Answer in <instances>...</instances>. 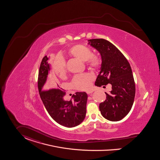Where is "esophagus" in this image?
<instances>
[{"mask_svg": "<svg viewBox=\"0 0 160 160\" xmlns=\"http://www.w3.org/2000/svg\"><path fill=\"white\" fill-rule=\"evenodd\" d=\"M93 92L92 90H88V91L87 92V95H91Z\"/></svg>", "mask_w": 160, "mask_h": 160, "instance_id": "obj_1", "label": "esophagus"}]
</instances>
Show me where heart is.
I'll list each match as a JSON object with an SVG mask.
<instances>
[{
  "mask_svg": "<svg viewBox=\"0 0 160 160\" xmlns=\"http://www.w3.org/2000/svg\"><path fill=\"white\" fill-rule=\"evenodd\" d=\"M67 54L70 57L83 61L85 65L93 70H99L103 64L102 56L99 53H93L90 48L81 44L70 47L67 52ZM54 73L59 78H63L67 73V65L64 59L58 57L54 62L53 65ZM94 76L90 73H84L76 75L72 80V84L75 89L84 90L89 88Z\"/></svg>",
  "mask_w": 160,
  "mask_h": 160,
  "instance_id": "1",
  "label": "heart"
}]
</instances>
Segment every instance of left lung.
Returning a JSON list of instances; mask_svg holds the SVG:
<instances>
[{
	"label": "left lung",
	"instance_id": "left-lung-1",
	"mask_svg": "<svg viewBox=\"0 0 160 160\" xmlns=\"http://www.w3.org/2000/svg\"><path fill=\"white\" fill-rule=\"evenodd\" d=\"M88 41L103 59L95 85H112L110 93L106 92V101L99 104V110L107 119L119 121L128 115L134 101L135 84L131 67L124 54L113 43L104 39H92Z\"/></svg>",
	"mask_w": 160,
	"mask_h": 160
}]
</instances>
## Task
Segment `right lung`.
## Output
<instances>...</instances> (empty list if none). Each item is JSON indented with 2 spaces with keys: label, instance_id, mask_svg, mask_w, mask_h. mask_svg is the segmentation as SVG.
Listing matches in <instances>:
<instances>
[{
  "label": "right lung",
  "instance_id": "right-lung-1",
  "mask_svg": "<svg viewBox=\"0 0 160 160\" xmlns=\"http://www.w3.org/2000/svg\"><path fill=\"white\" fill-rule=\"evenodd\" d=\"M48 58H43L38 74V90L43 105L50 117L58 124L73 128L80 124L84 119L88 96L85 92H76L73 95L74 100L66 101L64 99L66 92L59 88H45L54 86L53 82H46L49 71Z\"/></svg>",
  "mask_w": 160,
  "mask_h": 160
}]
</instances>
